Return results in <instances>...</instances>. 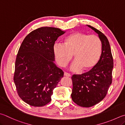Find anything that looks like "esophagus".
I'll return each instance as SVG.
<instances>
[{"instance_id": "esophagus-1", "label": "esophagus", "mask_w": 125, "mask_h": 125, "mask_svg": "<svg viewBox=\"0 0 125 125\" xmlns=\"http://www.w3.org/2000/svg\"><path fill=\"white\" fill-rule=\"evenodd\" d=\"M64 76H66V77H71V74L68 73L67 72H65L64 73Z\"/></svg>"}]
</instances>
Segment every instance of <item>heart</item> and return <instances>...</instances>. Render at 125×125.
Returning <instances> with one entry per match:
<instances>
[{
    "mask_svg": "<svg viewBox=\"0 0 125 125\" xmlns=\"http://www.w3.org/2000/svg\"><path fill=\"white\" fill-rule=\"evenodd\" d=\"M102 44L100 37L81 32H75L66 37L63 44L55 43L53 52L58 64L64 67L72 58L74 61L70 69L78 72L82 69L89 71L95 67L101 58Z\"/></svg>",
    "mask_w": 125,
    "mask_h": 125,
    "instance_id": "1",
    "label": "heart"
}]
</instances>
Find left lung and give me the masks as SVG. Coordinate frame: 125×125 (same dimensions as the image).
Listing matches in <instances>:
<instances>
[{
    "mask_svg": "<svg viewBox=\"0 0 125 125\" xmlns=\"http://www.w3.org/2000/svg\"><path fill=\"white\" fill-rule=\"evenodd\" d=\"M98 35L102 44L101 58L96 66L86 73L72 77L71 97L77 105L90 107L105 97L112 82L113 59L107 37L96 28L87 25Z\"/></svg>",
    "mask_w": 125,
    "mask_h": 125,
    "instance_id": "obj_1",
    "label": "left lung"
}]
</instances>
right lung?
I'll return each instance as SVG.
<instances>
[{"label": "right lung", "instance_id": "obj_1", "mask_svg": "<svg viewBox=\"0 0 125 125\" xmlns=\"http://www.w3.org/2000/svg\"><path fill=\"white\" fill-rule=\"evenodd\" d=\"M65 32L41 27L28 34L21 44L13 81L19 96L31 106L42 107L50 102L53 90L63 76L54 63L53 46Z\"/></svg>", "mask_w": 125, "mask_h": 125}]
</instances>
